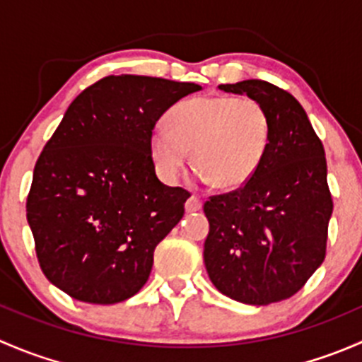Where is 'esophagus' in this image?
Masks as SVG:
<instances>
[{"label": "esophagus", "instance_id": "34e87169", "mask_svg": "<svg viewBox=\"0 0 362 362\" xmlns=\"http://www.w3.org/2000/svg\"><path fill=\"white\" fill-rule=\"evenodd\" d=\"M198 210H202V202H199L196 196H191V198L185 202V211L192 214V211H198Z\"/></svg>", "mask_w": 362, "mask_h": 362}]
</instances>
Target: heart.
I'll return each mask as SVG.
<instances>
[{"label":"heart","mask_w":362,"mask_h":362,"mask_svg":"<svg viewBox=\"0 0 362 362\" xmlns=\"http://www.w3.org/2000/svg\"><path fill=\"white\" fill-rule=\"evenodd\" d=\"M269 144V117L252 98L202 96L180 101L168 113V127L148 140L152 164L164 182L180 177L192 151L202 182L218 189L245 185L261 166Z\"/></svg>","instance_id":"obj_1"}]
</instances>
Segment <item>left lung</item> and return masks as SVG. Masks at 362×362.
<instances>
[{
    "label": "left lung",
    "instance_id": "1",
    "mask_svg": "<svg viewBox=\"0 0 362 362\" xmlns=\"http://www.w3.org/2000/svg\"><path fill=\"white\" fill-rule=\"evenodd\" d=\"M259 101L269 117L261 166L238 191L210 198L204 268L235 301L272 305L298 293L322 264L333 199L322 141L293 94L264 80L218 86Z\"/></svg>",
    "mask_w": 362,
    "mask_h": 362
}]
</instances>
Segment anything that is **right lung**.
<instances>
[{
	"mask_svg": "<svg viewBox=\"0 0 362 362\" xmlns=\"http://www.w3.org/2000/svg\"><path fill=\"white\" fill-rule=\"evenodd\" d=\"M202 86L110 75L73 100L36 160L28 222L50 284L83 303L131 298L189 192L156 175L148 140L171 105Z\"/></svg>",
	"mask_w": 362,
	"mask_h": 362,
	"instance_id": "add662e5",
	"label": "right lung"
}]
</instances>
